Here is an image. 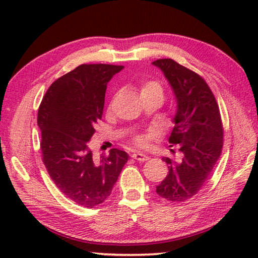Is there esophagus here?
<instances>
[{
  "instance_id": "1",
  "label": "esophagus",
  "mask_w": 258,
  "mask_h": 258,
  "mask_svg": "<svg viewBox=\"0 0 258 258\" xmlns=\"http://www.w3.org/2000/svg\"><path fill=\"white\" fill-rule=\"evenodd\" d=\"M132 158L137 159L139 161H146L149 159V157H148L146 154H142V152H134V154H132Z\"/></svg>"
}]
</instances>
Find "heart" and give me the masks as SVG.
<instances>
[{
    "instance_id": "obj_1",
    "label": "heart",
    "mask_w": 258,
    "mask_h": 258,
    "mask_svg": "<svg viewBox=\"0 0 258 258\" xmlns=\"http://www.w3.org/2000/svg\"><path fill=\"white\" fill-rule=\"evenodd\" d=\"M139 91H140V95L142 97H146V95H158V97L163 100L164 98V89L159 82H157L155 80H148V81H143L141 84L139 86ZM147 135H137L134 137L133 141L137 146H145L147 143Z\"/></svg>"
}]
</instances>
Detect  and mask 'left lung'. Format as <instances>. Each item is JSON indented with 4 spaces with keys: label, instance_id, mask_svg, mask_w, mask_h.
<instances>
[{
    "label": "left lung",
    "instance_id": "obj_1",
    "mask_svg": "<svg viewBox=\"0 0 258 258\" xmlns=\"http://www.w3.org/2000/svg\"><path fill=\"white\" fill-rule=\"evenodd\" d=\"M152 63L161 69L175 94V125L168 141L178 145L182 154L181 160L164 157L168 174L156 192L168 202H186L206 184L222 154L224 132L220 108L206 81L197 73L173 59Z\"/></svg>",
    "mask_w": 258,
    "mask_h": 258
}]
</instances>
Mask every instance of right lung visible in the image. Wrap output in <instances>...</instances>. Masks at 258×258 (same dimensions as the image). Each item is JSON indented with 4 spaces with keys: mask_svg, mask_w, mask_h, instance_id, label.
<instances>
[{
    "mask_svg": "<svg viewBox=\"0 0 258 258\" xmlns=\"http://www.w3.org/2000/svg\"><path fill=\"white\" fill-rule=\"evenodd\" d=\"M124 66L81 64L47 89L38 108L42 160L56 187L83 207L102 204L127 163L128 155L111 149L100 160L87 147L101 119L107 84Z\"/></svg>",
    "mask_w": 258,
    "mask_h": 258,
    "instance_id": "obj_1",
    "label": "right lung"
}]
</instances>
